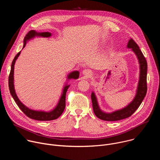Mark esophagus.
I'll return each mask as SVG.
<instances>
[{"mask_svg": "<svg viewBox=\"0 0 160 160\" xmlns=\"http://www.w3.org/2000/svg\"><path fill=\"white\" fill-rule=\"evenodd\" d=\"M83 73L85 75H86V76H90V75H92V73L91 72V71H90V70H83Z\"/></svg>", "mask_w": 160, "mask_h": 160, "instance_id": "obj_1", "label": "esophagus"}]
</instances>
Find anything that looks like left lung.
Instances as JSON below:
<instances>
[{
	"mask_svg": "<svg viewBox=\"0 0 160 160\" xmlns=\"http://www.w3.org/2000/svg\"><path fill=\"white\" fill-rule=\"evenodd\" d=\"M127 48H131L138 57L140 63V79L139 82L137 94L132 101L126 108L112 112L111 113H105L102 112L99 108L96 96L94 92L91 94L92 107L94 114L99 119L104 121H118L123 120L130 117L137 110L142 103L147 92V69L148 64L145 57L142 51L140 50L138 45L131 38L127 44Z\"/></svg>",
	"mask_w": 160,
	"mask_h": 160,
	"instance_id": "8db88e82",
	"label": "left lung"
}]
</instances>
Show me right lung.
I'll list each match as a JSON object with an SVG mask.
<instances>
[{
    "label": "right lung",
    "mask_w": 160,
    "mask_h": 160,
    "mask_svg": "<svg viewBox=\"0 0 160 160\" xmlns=\"http://www.w3.org/2000/svg\"><path fill=\"white\" fill-rule=\"evenodd\" d=\"M36 35L41 36L43 37H49L51 35V33L49 32H42V33H37L35 30H31L25 36L24 38V45H23V48L25 47V45L27 43V42L28 40H30V38L34 37ZM20 54V52H19L16 56L14 57L12 64H11V71L9 76V88L12 97L13 98L14 100L15 101L16 103L18 106V107L20 108V109L23 112L25 115L30 118L35 120H38V121H50V120H53L55 119H57L58 117H59L62 112L64 110L65 108V100H66V93L67 92V90L68 87H70V85H66L63 89V92L61 96V98L59 101L58 104L57 106L53 109L52 111L50 112H44V111H34L28 108L27 106H25L23 104H22L18 98L14 88V66L15 64V61L18 58V56ZM79 77V72L78 71L77 72H73L71 73L69 75H68V78L69 79L73 78V79H77Z\"/></svg>",
    "instance_id": "1"
}]
</instances>
